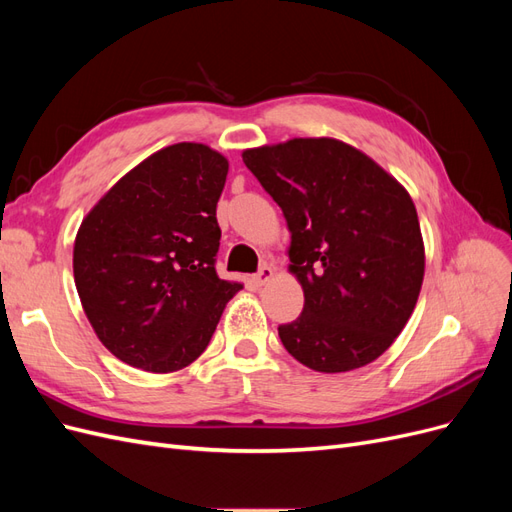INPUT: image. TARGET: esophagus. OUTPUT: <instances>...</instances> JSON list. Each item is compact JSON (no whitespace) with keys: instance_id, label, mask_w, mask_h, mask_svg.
<instances>
[{"instance_id":"1","label":"esophagus","mask_w":512,"mask_h":512,"mask_svg":"<svg viewBox=\"0 0 512 512\" xmlns=\"http://www.w3.org/2000/svg\"><path fill=\"white\" fill-rule=\"evenodd\" d=\"M273 267L271 265H262L260 269H258V273L252 277V280H254V284H258V286H265L269 280H271V277H273Z\"/></svg>"}]
</instances>
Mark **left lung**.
Instances as JSON below:
<instances>
[{
    "instance_id": "obj_1",
    "label": "left lung",
    "mask_w": 512,
    "mask_h": 512,
    "mask_svg": "<svg viewBox=\"0 0 512 512\" xmlns=\"http://www.w3.org/2000/svg\"><path fill=\"white\" fill-rule=\"evenodd\" d=\"M290 230V271L303 286L284 348L305 367H363L404 331L421 292L425 250L410 194L365 153L335 138H292L243 151Z\"/></svg>"
}]
</instances>
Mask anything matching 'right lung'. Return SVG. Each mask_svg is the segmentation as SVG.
Masks as SVG:
<instances>
[{
  "label": "right lung",
  "instance_id": "1",
  "mask_svg": "<svg viewBox=\"0 0 512 512\" xmlns=\"http://www.w3.org/2000/svg\"><path fill=\"white\" fill-rule=\"evenodd\" d=\"M226 175V158L207 145H170L121 177L83 220L74 284L119 361L168 374L209 346L241 290L215 271Z\"/></svg>",
  "mask_w": 512,
  "mask_h": 512
}]
</instances>
